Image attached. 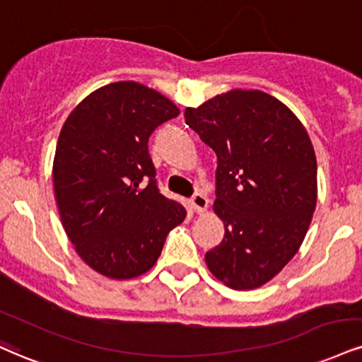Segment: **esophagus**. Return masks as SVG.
<instances>
[{
	"mask_svg": "<svg viewBox=\"0 0 362 362\" xmlns=\"http://www.w3.org/2000/svg\"><path fill=\"white\" fill-rule=\"evenodd\" d=\"M207 204H209L207 199L204 197L202 194H195L192 197V209L195 212H197V214H202V212H206Z\"/></svg>",
	"mask_w": 362,
	"mask_h": 362,
	"instance_id": "obj_1",
	"label": "esophagus"
}]
</instances>
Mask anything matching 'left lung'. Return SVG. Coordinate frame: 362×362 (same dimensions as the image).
<instances>
[{"label": "left lung", "instance_id": "left-lung-1", "mask_svg": "<svg viewBox=\"0 0 362 362\" xmlns=\"http://www.w3.org/2000/svg\"><path fill=\"white\" fill-rule=\"evenodd\" d=\"M184 116L217 155L212 207L226 233L206 255L209 272L233 290L259 288L297 255L312 223L310 136L286 104L258 89H230Z\"/></svg>", "mask_w": 362, "mask_h": 362}]
</instances>
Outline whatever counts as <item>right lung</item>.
I'll return each instance as SVG.
<instances>
[{
	"mask_svg": "<svg viewBox=\"0 0 362 362\" xmlns=\"http://www.w3.org/2000/svg\"><path fill=\"white\" fill-rule=\"evenodd\" d=\"M178 112L158 90L119 81L82 99L60 129L52 167L60 221L99 275H145L170 230L184 223L187 211L160 194L148 153L153 129Z\"/></svg>",
	"mask_w": 362,
	"mask_h": 362,
	"instance_id": "add662e5",
	"label": "right lung"
}]
</instances>
